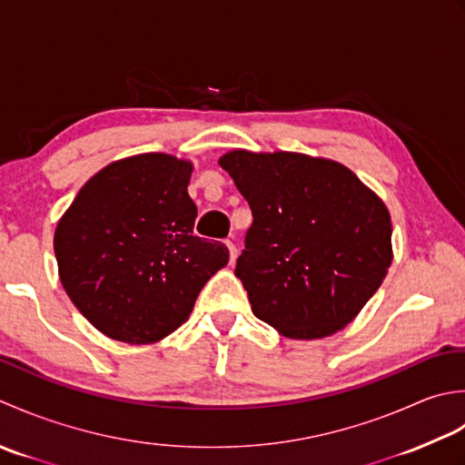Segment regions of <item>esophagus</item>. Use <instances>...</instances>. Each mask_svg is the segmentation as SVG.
Wrapping results in <instances>:
<instances>
[{
    "label": "esophagus",
    "mask_w": 465,
    "mask_h": 465,
    "mask_svg": "<svg viewBox=\"0 0 465 465\" xmlns=\"http://www.w3.org/2000/svg\"><path fill=\"white\" fill-rule=\"evenodd\" d=\"M226 249H229V254H231V264H234V261H236V246H234V242L232 241H226Z\"/></svg>",
    "instance_id": "1"
}]
</instances>
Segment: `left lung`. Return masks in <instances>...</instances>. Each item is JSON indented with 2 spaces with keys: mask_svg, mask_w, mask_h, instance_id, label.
Wrapping results in <instances>:
<instances>
[{
  "mask_svg": "<svg viewBox=\"0 0 465 465\" xmlns=\"http://www.w3.org/2000/svg\"><path fill=\"white\" fill-rule=\"evenodd\" d=\"M219 164L252 211L234 274L254 317L289 339L351 323L393 261L381 198L329 158L232 150Z\"/></svg>",
  "mask_w": 465,
  "mask_h": 465,
  "instance_id": "1",
  "label": "left lung"
}]
</instances>
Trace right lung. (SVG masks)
I'll use <instances>...</instances> for the list:
<instances>
[{
    "label": "right lung",
    "mask_w": 465,
    "mask_h": 465,
    "mask_svg": "<svg viewBox=\"0 0 465 465\" xmlns=\"http://www.w3.org/2000/svg\"><path fill=\"white\" fill-rule=\"evenodd\" d=\"M193 163L146 153L104 166L54 232L64 291L100 333L130 345L164 339L229 262L223 242L193 232Z\"/></svg>",
    "instance_id": "1"
}]
</instances>
